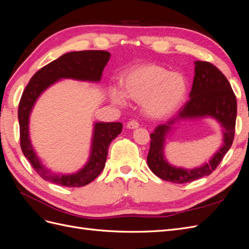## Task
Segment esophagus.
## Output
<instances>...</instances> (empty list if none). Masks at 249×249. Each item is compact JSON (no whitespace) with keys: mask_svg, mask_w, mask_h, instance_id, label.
<instances>
[{"mask_svg":"<svg viewBox=\"0 0 249 249\" xmlns=\"http://www.w3.org/2000/svg\"><path fill=\"white\" fill-rule=\"evenodd\" d=\"M139 126V124L136 122V120H132V122H129L126 124V127L130 130H134V129H137Z\"/></svg>","mask_w":249,"mask_h":249,"instance_id":"esophagus-1","label":"esophagus"}]
</instances>
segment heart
<instances>
[{"mask_svg":"<svg viewBox=\"0 0 249 249\" xmlns=\"http://www.w3.org/2000/svg\"><path fill=\"white\" fill-rule=\"evenodd\" d=\"M122 88V91L110 89L113 103L124 105V97L143 102V110L148 117L162 119L182 106L188 92V82L182 73L170 72L163 66L141 64L124 74Z\"/></svg>","mask_w":249,"mask_h":249,"instance_id":"obj_1","label":"heart"}]
</instances>
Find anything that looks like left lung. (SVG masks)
I'll return each mask as SVG.
<instances>
[{"mask_svg":"<svg viewBox=\"0 0 249 249\" xmlns=\"http://www.w3.org/2000/svg\"><path fill=\"white\" fill-rule=\"evenodd\" d=\"M194 79L190 100L178 114L158 125L150 134L147 165L157 177L176 184L189 183L210 176L223 159L232 144L235 135L237 100L230 82L216 66L206 61L194 62ZM213 118L221 124L223 144L208 162L194 169H184L170 164L164 156L166 139L176 124L184 120Z\"/></svg>","mask_w":249,"mask_h":249,"instance_id":"left-lung-1","label":"left lung"}]
</instances>
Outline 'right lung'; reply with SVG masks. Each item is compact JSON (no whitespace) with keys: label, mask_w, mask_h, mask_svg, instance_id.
<instances>
[{"label":"right lung","mask_w":249,"mask_h":249,"mask_svg":"<svg viewBox=\"0 0 249 249\" xmlns=\"http://www.w3.org/2000/svg\"><path fill=\"white\" fill-rule=\"evenodd\" d=\"M110 56V53L106 51L66 53L37 71L22 92L18 105L20 147L34 170L44 180L64 187H82L91 183L103 171L108 147L111 141L122 133L123 124L94 123L88 160L81 169L71 175L56 173L42 165L30 139L29 124L37 100L48 88L62 79L99 83Z\"/></svg>","instance_id":"add662e5"}]
</instances>
